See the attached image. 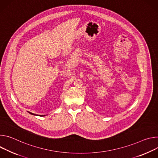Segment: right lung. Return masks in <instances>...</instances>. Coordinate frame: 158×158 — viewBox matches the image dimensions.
<instances>
[{"label": "right lung", "instance_id": "1", "mask_svg": "<svg viewBox=\"0 0 158 158\" xmlns=\"http://www.w3.org/2000/svg\"><path fill=\"white\" fill-rule=\"evenodd\" d=\"M30 114H31V115H37V116H46V115H38V114H33V113H31V112H28Z\"/></svg>", "mask_w": 158, "mask_h": 158}]
</instances>
